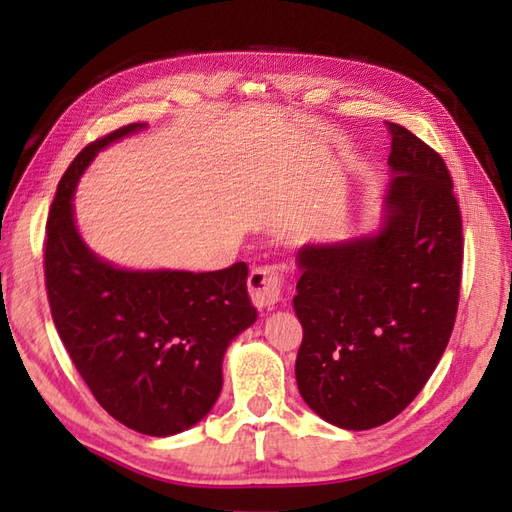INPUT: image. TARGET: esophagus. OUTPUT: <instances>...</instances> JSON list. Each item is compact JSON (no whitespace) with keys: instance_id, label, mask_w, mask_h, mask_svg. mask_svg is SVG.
Listing matches in <instances>:
<instances>
[{"instance_id":"obj_1","label":"esophagus","mask_w":512,"mask_h":512,"mask_svg":"<svg viewBox=\"0 0 512 512\" xmlns=\"http://www.w3.org/2000/svg\"><path fill=\"white\" fill-rule=\"evenodd\" d=\"M284 289L282 266H255L248 275V291L257 307H273L280 302Z\"/></svg>"}]
</instances>
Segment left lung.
Instances as JSON below:
<instances>
[{"mask_svg":"<svg viewBox=\"0 0 512 512\" xmlns=\"http://www.w3.org/2000/svg\"><path fill=\"white\" fill-rule=\"evenodd\" d=\"M388 128L384 228L298 253V391L320 418L352 431L386 424L415 400L461 296L463 221L447 164L404 126Z\"/></svg>","mask_w":512,"mask_h":512,"instance_id":"left-lung-1","label":"left lung"}]
</instances>
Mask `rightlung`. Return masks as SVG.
<instances>
[{
  "instance_id": "1",
  "label": "right lung",
  "mask_w": 512,
  "mask_h": 512,
  "mask_svg": "<svg viewBox=\"0 0 512 512\" xmlns=\"http://www.w3.org/2000/svg\"><path fill=\"white\" fill-rule=\"evenodd\" d=\"M140 128L90 142L63 173L47 219L45 284L60 341L97 402L128 429L173 436L210 413L223 354L257 309L246 262L210 273L124 271L83 244L76 183L94 155Z\"/></svg>"
}]
</instances>
